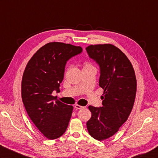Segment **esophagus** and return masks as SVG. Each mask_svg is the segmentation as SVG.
<instances>
[{"label": "esophagus", "mask_w": 158, "mask_h": 158, "mask_svg": "<svg viewBox=\"0 0 158 158\" xmlns=\"http://www.w3.org/2000/svg\"><path fill=\"white\" fill-rule=\"evenodd\" d=\"M75 108L76 110H81V109H83V107L81 106H79V105H75Z\"/></svg>", "instance_id": "34e87169"}]
</instances>
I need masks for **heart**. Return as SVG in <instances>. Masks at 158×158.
Instances as JSON below:
<instances>
[{"instance_id":"1","label":"heart","mask_w":158,"mask_h":158,"mask_svg":"<svg viewBox=\"0 0 158 158\" xmlns=\"http://www.w3.org/2000/svg\"><path fill=\"white\" fill-rule=\"evenodd\" d=\"M89 66H92L91 64H86L85 65V66L84 67H89Z\"/></svg>"}]
</instances>
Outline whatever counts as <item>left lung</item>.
<instances>
[{"label":"left lung","mask_w":158,"mask_h":158,"mask_svg":"<svg viewBox=\"0 0 158 158\" xmlns=\"http://www.w3.org/2000/svg\"><path fill=\"white\" fill-rule=\"evenodd\" d=\"M89 57L100 69L99 86L104 89L102 106H89L92 116L87 122L89 135L97 140L112 136L130 114L136 93V78L127 57L112 44L90 45Z\"/></svg>","instance_id":"obj_1"}]
</instances>
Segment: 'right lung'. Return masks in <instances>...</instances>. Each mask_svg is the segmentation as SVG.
<instances>
[{
	"label": "right lung",
	"mask_w": 158,
	"mask_h": 158,
	"mask_svg": "<svg viewBox=\"0 0 158 158\" xmlns=\"http://www.w3.org/2000/svg\"><path fill=\"white\" fill-rule=\"evenodd\" d=\"M81 46L50 42L37 51L28 62L22 79V98L27 112L40 131L50 140L62 135L73 107L55 101L67 61L81 54Z\"/></svg>",
	"instance_id": "add662e5"
}]
</instances>
